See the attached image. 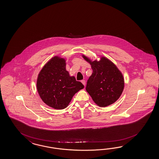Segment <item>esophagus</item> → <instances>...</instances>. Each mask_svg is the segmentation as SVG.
Wrapping results in <instances>:
<instances>
[{"label":"esophagus","mask_w":159,"mask_h":159,"mask_svg":"<svg viewBox=\"0 0 159 159\" xmlns=\"http://www.w3.org/2000/svg\"><path fill=\"white\" fill-rule=\"evenodd\" d=\"M81 83H82V84H83V85H84L85 86V81L84 80H81Z\"/></svg>","instance_id":"1"}]
</instances>
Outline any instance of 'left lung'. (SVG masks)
Instances as JSON below:
<instances>
[{
	"label": "left lung",
	"mask_w": 159,
	"mask_h": 159,
	"mask_svg": "<svg viewBox=\"0 0 159 159\" xmlns=\"http://www.w3.org/2000/svg\"><path fill=\"white\" fill-rule=\"evenodd\" d=\"M89 62L93 70L85 89L93 102L99 107H106L116 102L124 88L123 75L116 66L108 58L102 57L99 61H91L82 56Z\"/></svg>",
	"instance_id": "8db88e82"
}]
</instances>
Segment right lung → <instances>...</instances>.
Segmentation results:
<instances>
[{
	"label": "right lung",
	"instance_id": "1",
	"mask_svg": "<svg viewBox=\"0 0 159 159\" xmlns=\"http://www.w3.org/2000/svg\"><path fill=\"white\" fill-rule=\"evenodd\" d=\"M84 88L80 81L66 70V60L54 56L39 72L37 80L39 95L46 105L54 109H64L74 95Z\"/></svg>",
	"mask_w": 159,
	"mask_h": 159
}]
</instances>
